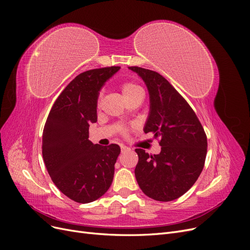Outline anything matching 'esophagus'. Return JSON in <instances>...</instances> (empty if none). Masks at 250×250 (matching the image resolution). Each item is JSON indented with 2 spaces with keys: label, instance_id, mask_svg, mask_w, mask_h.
Wrapping results in <instances>:
<instances>
[{
  "label": "esophagus",
  "instance_id": "1",
  "mask_svg": "<svg viewBox=\"0 0 250 250\" xmlns=\"http://www.w3.org/2000/svg\"><path fill=\"white\" fill-rule=\"evenodd\" d=\"M128 150H129V148L124 146V145H121V151H122V153L126 152V151H128Z\"/></svg>",
  "mask_w": 250,
  "mask_h": 250
}]
</instances>
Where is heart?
I'll use <instances>...</instances> for the list:
<instances>
[{
	"label": "heart",
	"instance_id": "heart-1",
	"mask_svg": "<svg viewBox=\"0 0 250 250\" xmlns=\"http://www.w3.org/2000/svg\"><path fill=\"white\" fill-rule=\"evenodd\" d=\"M121 90H122V94L125 98V100L132 99V98L143 95V89L141 86H139L137 83L134 82H125L121 86ZM101 98V94L99 96V99Z\"/></svg>",
	"mask_w": 250,
	"mask_h": 250
}]
</instances>
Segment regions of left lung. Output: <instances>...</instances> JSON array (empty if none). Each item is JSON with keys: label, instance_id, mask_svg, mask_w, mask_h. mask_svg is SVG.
I'll list each match as a JSON object with an SVG mask.
<instances>
[{"label": "left lung", "instance_id": "8db88e82", "mask_svg": "<svg viewBox=\"0 0 250 250\" xmlns=\"http://www.w3.org/2000/svg\"><path fill=\"white\" fill-rule=\"evenodd\" d=\"M145 82L150 111L144 132L160 139V154L135 149L134 174L144 194L157 201L179 198L198 179L207 156L208 140L196 113L161 74L129 66Z\"/></svg>", "mask_w": 250, "mask_h": 250}]
</instances>
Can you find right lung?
Here are the masks:
<instances>
[{
	"label": "right lung",
	"instance_id": "right-lung-1",
	"mask_svg": "<svg viewBox=\"0 0 250 250\" xmlns=\"http://www.w3.org/2000/svg\"><path fill=\"white\" fill-rule=\"evenodd\" d=\"M120 66L83 72L56 99L42 132V157L49 175L66 197L88 203L109 188L121 152L117 144L100 146L88 140V127L97 122L101 87Z\"/></svg>",
	"mask_w": 250,
	"mask_h": 250
}]
</instances>
